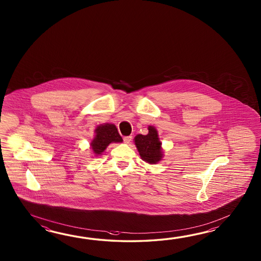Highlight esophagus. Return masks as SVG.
<instances>
[{
    "instance_id": "esophagus-1",
    "label": "esophagus",
    "mask_w": 261,
    "mask_h": 261,
    "mask_svg": "<svg viewBox=\"0 0 261 261\" xmlns=\"http://www.w3.org/2000/svg\"><path fill=\"white\" fill-rule=\"evenodd\" d=\"M132 139H133L132 136H126V137H124V138H123V141H124V143H125V144H129V143H130V141H132Z\"/></svg>"
}]
</instances>
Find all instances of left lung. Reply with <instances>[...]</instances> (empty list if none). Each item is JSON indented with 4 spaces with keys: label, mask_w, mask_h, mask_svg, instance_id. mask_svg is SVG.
I'll use <instances>...</instances> for the list:
<instances>
[{
    "label": "left lung",
    "mask_w": 261,
    "mask_h": 261,
    "mask_svg": "<svg viewBox=\"0 0 261 261\" xmlns=\"http://www.w3.org/2000/svg\"><path fill=\"white\" fill-rule=\"evenodd\" d=\"M134 143L137 147L142 160L149 163L156 164L163 156L161 143L159 138L158 130L155 127L149 126L146 135L138 134L134 138Z\"/></svg>",
    "instance_id": "obj_1"
}]
</instances>
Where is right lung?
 <instances>
[{"instance_id":"obj_1","label":"right lung","mask_w":261,"mask_h":261,"mask_svg":"<svg viewBox=\"0 0 261 261\" xmlns=\"http://www.w3.org/2000/svg\"><path fill=\"white\" fill-rule=\"evenodd\" d=\"M122 137L119 135L114 124L106 123L99 125L95 129V137L91 142V149L95 155H100L112 143H121Z\"/></svg>"}]
</instances>
